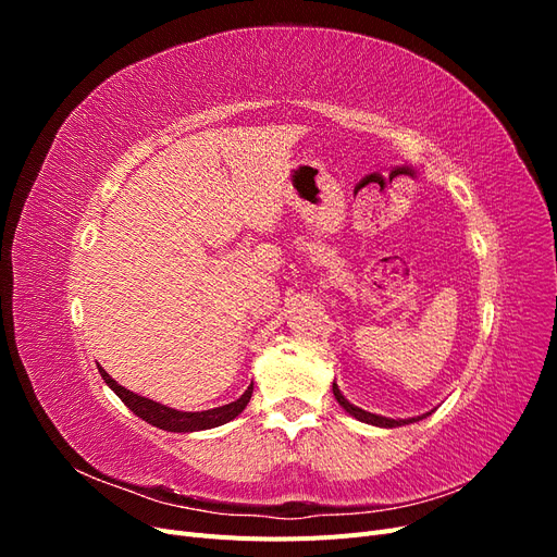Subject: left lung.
I'll return each mask as SVG.
<instances>
[{"label":"left lung","mask_w":557,"mask_h":557,"mask_svg":"<svg viewBox=\"0 0 557 557\" xmlns=\"http://www.w3.org/2000/svg\"><path fill=\"white\" fill-rule=\"evenodd\" d=\"M332 393H334V397H336V401H339V407L348 413V416H352V418H358L360 423H367V425H376V428H385V430H391V428H401V425H411V423H418V420H423V418H428L432 411H428V413H423V416H413V418H385V416H379V413H372V411H364V409H360V407H356V404H350L346 397H344V393L339 391V385H336V381L332 383Z\"/></svg>","instance_id":"8db88e82"}]
</instances>
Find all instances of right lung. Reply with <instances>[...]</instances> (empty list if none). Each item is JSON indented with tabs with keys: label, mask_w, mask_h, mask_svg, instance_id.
<instances>
[{
	"label": "right lung",
	"mask_w": 557,
	"mask_h": 557,
	"mask_svg": "<svg viewBox=\"0 0 557 557\" xmlns=\"http://www.w3.org/2000/svg\"><path fill=\"white\" fill-rule=\"evenodd\" d=\"M99 374H102L104 383L125 401V407L134 416H139L141 420H146V423H150L153 428H160V430H166V432L188 434V432H201V430L225 425L232 418H237L246 409V404L252 395V383H250L248 391L237 401H230V404H225V407H215L209 411H178V409L166 407V404H160V401H153V399L127 391V387L113 381L102 367H99Z\"/></svg>",
	"instance_id": "add662e5"
}]
</instances>
